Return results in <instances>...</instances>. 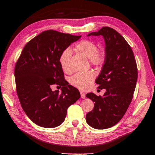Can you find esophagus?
I'll return each instance as SVG.
<instances>
[{
    "mask_svg": "<svg viewBox=\"0 0 155 155\" xmlns=\"http://www.w3.org/2000/svg\"><path fill=\"white\" fill-rule=\"evenodd\" d=\"M80 94H81V98H85V97H86V96H85V94L84 92H82V91H80Z\"/></svg>",
    "mask_w": 155,
    "mask_h": 155,
    "instance_id": "1",
    "label": "esophagus"
}]
</instances>
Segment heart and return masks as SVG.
<instances>
[{"label":"heart","instance_id":"obj_1","mask_svg":"<svg viewBox=\"0 0 155 155\" xmlns=\"http://www.w3.org/2000/svg\"><path fill=\"white\" fill-rule=\"evenodd\" d=\"M75 50L85 57L89 58V61L94 66H101L105 60L104 53L98 50L95 42L89 40H81L75 45ZM71 57V51L69 48L66 49L59 56V62L62 70L66 73L70 71L69 61ZM95 75L91 71L86 73H78L71 78L70 82L73 86L80 89H85L92 83Z\"/></svg>","mask_w":155,"mask_h":155}]
</instances>
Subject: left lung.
<instances>
[{
  "label": "left lung",
  "mask_w": 155,
  "mask_h": 155,
  "mask_svg": "<svg viewBox=\"0 0 155 155\" xmlns=\"http://www.w3.org/2000/svg\"><path fill=\"white\" fill-rule=\"evenodd\" d=\"M91 35H101L105 40V61L96 83L105 92L103 96L87 94L94 107L87 114L86 121L94 129H105L120 122L131 104L138 78L137 65L131 47L115 29L105 26L87 36Z\"/></svg>",
  "instance_id": "1"
}]
</instances>
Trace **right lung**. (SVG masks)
I'll return each instance as SVG.
<instances>
[{
  "label": "right lung",
  "instance_id": "right-lung-1",
  "mask_svg": "<svg viewBox=\"0 0 155 155\" xmlns=\"http://www.w3.org/2000/svg\"><path fill=\"white\" fill-rule=\"evenodd\" d=\"M80 38L54 30L43 31L26 45L15 65L20 104L28 118L40 127L61 124L68 107L80 97L78 89L65 80L59 62L62 51ZM54 84L62 86L61 93L51 90Z\"/></svg>",
  "mask_w": 155,
  "mask_h": 155
}]
</instances>
